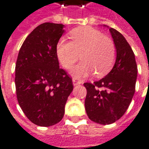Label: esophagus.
Here are the masks:
<instances>
[{"mask_svg":"<svg viewBox=\"0 0 149 149\" xmlns=\"http://www.w3.org/2000/svg\"><path fill=\"white\" fill-rule=\"evenodd\" d=\"M72 81H73V84H74V86H75V85H79L82 84V81L78 80V79H73Z\"/></svg>","mask_w":149,"mask_h":149,"instance_id":"esophagus-1","label":"esophagus"}]
</instances>
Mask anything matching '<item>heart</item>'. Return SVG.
<instances>
[{
  "label": "heart",
  "mask_w": 149,
  "mask_h": 149,
  "mask_svg": "<svg viewBox=\"0 0 149 149\" xmlns=\"http://www.w3.org/2000/svg\"><path fill=\"white\" fill-rule=\"evenodd\" d=\"M70 37L72 41L59 40L56 51L58 60L65 69L70 68L81 53L83 61L71 70L73 76L83 78L94 72L102 76L109 71L116 57L112 40L91 26L74 28L70 31Z\"/></svg>",
  "instance_id": "1"
}]
</instances>
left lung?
Returning a JSON list of instances; mask_svg holds the SVG:
<instances>
[{"label": "left lung", "instance_id": "8db88e82", "mask_svg": "<svg viewBox=\"0 0 149 149\" xmlns=\"http://www.w3.org/2000/svg\"><path fill=\"white\" fill-rule=\"evenodd\" d=\"M115 45L116 61L111 71L100 80L84 83L85 109L89 119L109 125L127 111L135 91L137 65L131 46L122 34L110 27Z\"/></svg>", "mask_w": 149, "mask_h": 149}]
</instances>
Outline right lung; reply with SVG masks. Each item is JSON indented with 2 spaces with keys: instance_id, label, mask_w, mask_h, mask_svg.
<instances>
[{
  "instance_id": "add662e5",
  "label": "right lung",
  "mask_w": 149,
  "mask_h": 149,
  "mask_svg": "<svg viewBox=\"0 0 149 149\" xmlns=\"http://www.w3.org/2000/svg\"><path fill=\"white\" fill-rule=\"evenodd\" d=\"M64 25L45 22L28 35L18 53L15 87L26 118L40 127L59 123L73 91L72 79L59 67L57 45Z\"/></svg>"
}]
</instances>
